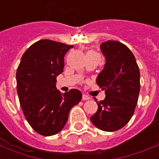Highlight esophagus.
<instances>
[{
    "mask_svg": "<svg viewBox=\"0 0 159 159\" xmlns=\"http://www.w3.org/2000/svg\"><path fill=\"white\" fill-rule=\"evenodd\" d=\"M82 99H83V100H89L90 97L88 96V95H86V94H83V97H82Z\"/></svg>",
    "mask_w": 159,
    "mask_h": 159,
    "instance_id": "34e87169",
    "label": "esophagus"
}]
</instances>
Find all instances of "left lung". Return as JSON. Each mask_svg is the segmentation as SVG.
<instances>
[{"label":"left lung","instance_id":"1","mask_svg":"<svg viewBox=\"0 0 159 159\" xmlns=\"http://www.w3.org/2000/svg\"><path fill=\"white\" fill-rule=\"evenodd\" d=\"M106 58L104 69L98 75L97 84L105 90L104 100L95 101L98 110L91 122L104 131L112 132L126 125L136 107L140 93V70L129 48L117 41L100 44Z\"/></svg>","mask_w":159,"mask_h":159}]
</instances>
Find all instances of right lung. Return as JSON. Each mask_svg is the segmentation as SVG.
I'll return each instance as SVG.
<instances>
[{
  "instance_id": "add662e5",
  "label": "right lung",
  "mask_w": 159,
  "mask_h": 159,
  "mask_svg": "<svg viewBox=\"0 0 159 159\" xmlns=\"http://www.w3.org/2000/svg\"><path fill=\"white\" fill-rule=\"evenodd\" d=\"M71 48L40 40L25 52L17 70V92L24 115L33 129L44 136L61 131L70 109L82 99L79 90L62 94L56 89V77L63 72L65 54Z\"/></svg>"
}]
</instances>
